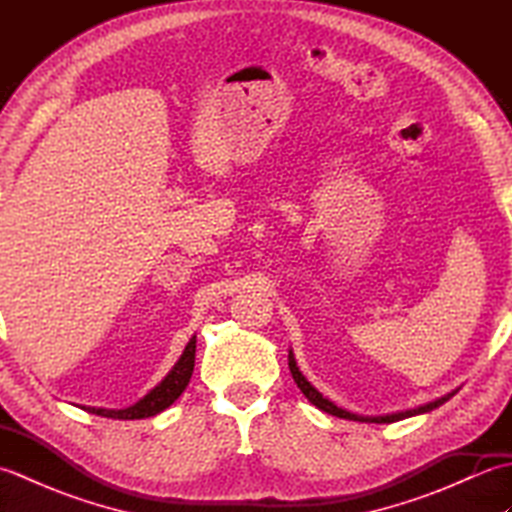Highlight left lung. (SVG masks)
Instances as JSON below:
<instances>
[{
    "mask_svg": "<svg viewBox=\"0 0 512 512\" xmlns=\"http://www.w3.org/2000/svg\"><path fill=\"white\" fill-rule=\"evenodd\" d=\"M288 367H290V372H292V378H295L297 387L303 391V396H306L314 407H319L321 411L330 413V416L345 418V420H356V422H378V424H383V422H398V420H405V418H411V416H418V413L433 411L436 407L444 405V402H447L449 398L455 396V391H451V394L442 396V398L433 400V402H427V405H422V407L409 409V411H398V413H387V416H358V413H352V411H345V409H341V407H336L334 402L325 398L319 389H314V387L308 383V378L299 372L297 361H295V356H292V352H288Z\"/></svg>",
    "mask_w": 512,
    "mask_h": 512,
    "instance_id": "left-lung-1",
    "label": "left lung"
}]
</instances>
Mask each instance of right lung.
Here are the masks:
<instances>
[{
    "label": "right lung",
    "instance_id": "add662e5",
    "mask_svg": "<svg viewBox=\"0 0 512 512\" xmlns=\"http://www.w3.org/2000/svg\"><path fill=\"white\" fill-rule=\"evenodd\" d=\"M193 365H195V336H191V341L187 343V347H184V352L178 358V363L173 365L171 372L160 380V385L151 389L145 398H140L136 405L125 407V409H101V407H81V409L96 413V416L114 418V420L151 418V416H156V413L171 407L173 402L180 398V394L187 389L189 380H191Z\"/></svg>",
    "mask_w": 512,
    "mask_h": 512
}]
</instances>
